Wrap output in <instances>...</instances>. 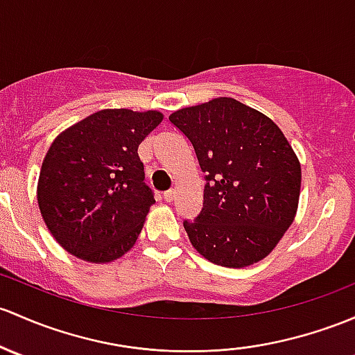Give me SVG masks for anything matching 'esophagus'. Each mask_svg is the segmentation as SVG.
Here are the masks:
<instances>
[{
  "label": "esophagus",
  "instance_id": "1",
  "mask_svg": "<svg viewBox=\"0 0 355 355\" xmlns=\"http://www.w3.org/2000/svg\"><path fill=\"white\" fill-rule=\"evenodd\" d=\"M175 196H177V192H175V190H168V192L163 193V199H165L166 202H173Z\"/></svg>",
  "mask_w": 355,
  "mask_h": 355
}]
</instances>
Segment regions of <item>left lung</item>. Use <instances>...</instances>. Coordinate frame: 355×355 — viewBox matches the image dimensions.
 Wrapping results in <instances>:
<instances>
[{
	"label": "left lung",
	"mask_w": 355,
	"mask_h": 355,
	"mask_svg": "<svg viewBox=\"0 0 355 355\" xmlns=\"http://www.w3.org/2000/svg\"><path fill=\"white\" fill-rule=\"evenodd\" d=\"M206 173L204 206L184 227L209 262L241 268L263 260L293 225L301 163L272 119L230 96L170 115Z\"/></svg>",
	"instance_id": "left-lung-1"
}]
</instances>
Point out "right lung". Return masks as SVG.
Listing matches in <instances>:
<instances>
[{"instance_id": "right-lung-1", "label": "right lung", "mask_w": 355, "mask_h": 355, "mask_svg": "<svg viewBox=\"0 0 355 355\" xmlns=\"http://www.w3.org/2000/svg\"><path fill=\"white\" fill-rule=\"evenodd\" d=\"M162 121L158 110L105 109L52 141L37 202L47 230L71 255L109 263L136 243L155 204L137 148Z\"/></svg>"}]
</instances>
